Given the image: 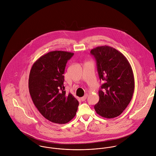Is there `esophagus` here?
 Listing matches in <instances>:
<instances>
[{
  "label": "esophagus",
  "instance_id": "34e87169",
  "mask_svg": "<svg viewBox=\"0 0 156 156\" xmlns=\"http://www.w3.org/2000/svg\"><path fill=\"white\" fill-rule=\"evenodd\" d=\"M87 94H86L83 97H82L81 98V101H84L86 99V98H87Z\"/></svg>",
  "mask_w": 156,
  "mask_h": 156
}]
</instances>
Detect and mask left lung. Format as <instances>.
Instances as JSON below:
<instances>
[{"instance_id": "left-lung-1", "label": "left lung", "mask_w": 156, "mask_h": 156, "mask_svg": "<svg viewBox=\"0 0 156 156\" xmlns=\"http://www.w3.org/2000/svg\"><path fill=\"white\" fill-rule=\"evenodd\" d=\"M90 53L96 61L99 78L104 81L94 110L103 118H114L124 112L132 99L134 78L131 66L121 52L108 46H98Z\"/></svg>"}]
</instances>
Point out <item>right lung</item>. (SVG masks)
Instances as JSON below:
<instances>
[{
    "label": "right lung",
    "mask_w": 156,
    "mask_h": 156,
    "mask_svg": "<svg viewBox=\"0 0 156 156\" xmlns=\"http://www.w3.org/2000/svg\"><path fill=\"white\" fill-rule=\"evenodd\" d=\"M73 54L49 52L33 64L30 73L28 87L32 101L43 116L54 123H67L78 110V100L64 90L66 65Z\"/></svg>",
    "instance_id": "add662e5"
}]
</instances>
